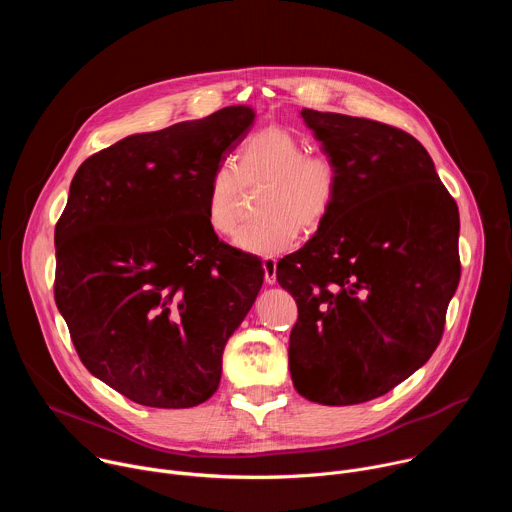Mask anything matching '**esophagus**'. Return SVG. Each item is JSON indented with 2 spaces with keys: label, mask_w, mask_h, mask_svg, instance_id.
Masks as SVG:
<instances>
[{
  "label": "esophagus",
  "mask_w": 512,
  "mask_h": 512,
  "mask_svg": "<svg viewBox=\"0 0 512 512\" xmlns=\"http://www.w3.org/2000/svg\"><path fill=\"white\" fill-rule=\"evenodd\" d=\"M263 269H265V283L275 285L277 283V261L273 257H265Z\"/></svg>",
  "instance_id": "34e87169"
}]
</instances>
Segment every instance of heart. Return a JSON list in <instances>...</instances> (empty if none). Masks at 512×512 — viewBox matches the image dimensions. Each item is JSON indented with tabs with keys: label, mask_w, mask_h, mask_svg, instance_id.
I'll use <instances>...</instances> for the list:
<instances>
[{
	"label": "heart",
	"mask_w": 512,
	"mask_h": 512,
	"mask_svg": "<svg viewBox=\"0 0 512 512\" xmlns=\"http://www.w3.org/2000/svg\"><path fill=\"white\" fill-rule=\"evenodd\" d=\"M265 182L257 200V223L243 227L235 245L241 251L271 257L291 249L298 233H314L334 210L340 170L324 152L308 154L302 137L283 127L253 133L237 152V170L218 166L206 184L204 214L208 227L229 237L239 227L241 190Z\"/></svg>",
	"instance_id": "1"
}]
</instances>
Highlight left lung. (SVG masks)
<instances>
[{
	"mask_svg": "<svg viewBox=\"0 0 512 512\" xmlns=\"http://www.w3.org/2000/svg\"><path fill=\"white\" fill-rule=\"evenodd\" d=\"M340 170L328 221L277 263L294 296L296 391L322 405L377 399L429 360L460 281V214L409 133L362 117L302 109Z\"/></svg>",
	"mask_w": 512,
	"mask_h": 512,
	"instance_id": "left-lung-1",
	"label": "left lung"
}]
</instances>
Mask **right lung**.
I'll list each match as a JSON object with an SVG mask.
<instances>
[{"label":"right lung","mask_w":512,"mask_h":512,"mask_svg":"<svg viewBox=\"0 0 512 512\" xmlns=\"http://www.w3.org/2000/svg\"><path fill=\"white\" fill-rule=\"evenodd\" d=\"M255 111L129 135L81 164L58 218L54 300L91 375L160 409L204 403L263 267L206 223L210 174Z\"/></svg>","instance_id":"add662e5"}]
</instances>
